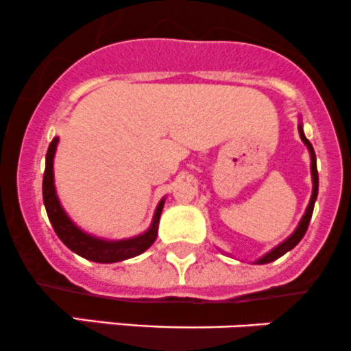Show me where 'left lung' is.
Here are the masks:
<instances>
[{"instance_id":"obj_1","label":"left lung","mask_w":351,"mask_h":351,"mask_svg":"<svg viewBox=\"0 0 351 351\" xmlns=\"http://www.w3.org/2000/svg\"><path fill=\"white\" fill-rule=\"evenodd\" d=\"M299 135H301V140L304 142V145L308 147L309 150V155H311V176H313V194H311V201L308 204V208H306V213L304 216H302L301 223L298 225V228L294 230V233L291 234V237L287 238V240H284L282 243L277 245L274 250H270L269 254H265L263 256H260L258 260H256L255 263H269V262H274V260H277L279 256H282L284 254H287L289 250H292V248L295 247V245L299 243V241L302 240V237L306 234V231H308V226H309V221H311V216H313V209H314V202H316V197H317V184H319V179H317V169H316V154H314V149L313 145H311V142L308 138H306L304 132H302V125L299 123Z\"/></svg>"}]
</instances>
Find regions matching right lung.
<instances>
[{
	"label": "right lung",
	"mask_w": 351,
	"mask_h": 351,
	"mask_svg": "<svg viewBox=\"0 0 351 351\" xmlns=\"http://www.w3.org/2000/svg\"><path fill=\"white\" fill-rule=\"evenodd\" d=\"M57 143L59 138H53L50 142L49 150H47L45 157V172H43V184H42V193H43V204H45L47 216H49L50 223H52L53 230H56L57 237L62 240L69 250L74 254L81 255L82 258H88L91 262L97 263H114L121 262V260L132 258L147 250L152 247V243L157 238L158 231V221H160L162 209H164L165 199L158 202L157 209H155L154 219H152L150 228L145 233L138 234V237L126 238V240H104V238L93 237L82 231L79 226L74 225L64 208L60 206L59 197H57L56 186H53V155H56Z\"/></svg>",
	"instance_id": "1"
}]
</instances>
